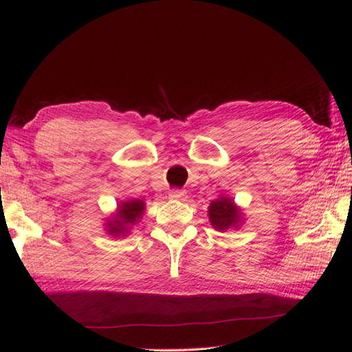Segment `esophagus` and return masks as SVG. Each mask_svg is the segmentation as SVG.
<instances>
[{"label":"esophagus","instance_id":"1","mask_svg":"<svg viewBox=\"0 0 352 352\" xmlns=\"http://www.w3.org/2000/svg\"><path fill=\"white\" fill-rule=\"evenodd\" d=\"M169 198L170 199H184L186 198V192L180 189H172L169 192Z\"/></svg>","mask_w":352,"mask_h":352}]
</instances>
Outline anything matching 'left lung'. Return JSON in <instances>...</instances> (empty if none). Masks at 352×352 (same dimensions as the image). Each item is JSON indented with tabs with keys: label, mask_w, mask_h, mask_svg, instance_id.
I'll return each instance as SVG.
<instances>
[{
	"label": "left lung",
	"mask_w": 352,
	"mask_h": 352,
	"mask_svg": "<svg viewBox=\"0 0 352 352\" xmlns=\"http://www.w3.org/2000/svg\"><path fill=\"white\" fill-rule=\"evenodd\" d=\"M208 218L213 228L219 231H226L228 228H234L241 226L242 213L233 199L227 197H221L214 199L208 206Z\"/></svg>",
	"instance_id": "obj_1"
}]
</instances>
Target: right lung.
<instances>
[{
	"mask_svg": "<svg viewBox=\"0 0 352 352\" xmlns=\"http://www.w3.org/2000/svg\"><path fill=\"white\" fill-rule=\"evenodd\" d=\"M144 210L145 203L142 199L122 201V203L118 206V210L113 214V218L109 219L106 223L107 233L115 237L125 236L129 233L130 227L139 222L142 214H144Z\"/></svg>",
	"mask_w": 352,
	"mask_h": 352,
	"instance_id": "obj_1",
	"label": "right lung"
}]
</instances>
